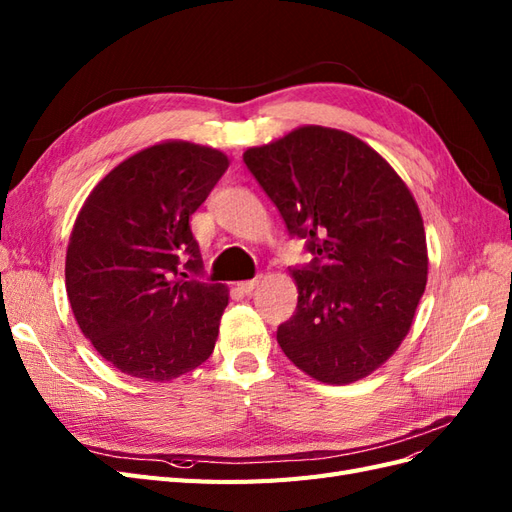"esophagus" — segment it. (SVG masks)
I'll use <instances>...</instances> for the list:
<instances>
[{"mask_svg": "<svg viewBox=\"0 0 512 512\" xmlns=\"http://www.w3.org/2000/svg\"><path fill=\"white\" fill-rule=\"evenodd\" d=\"M258 282H260V275H256L254 280H245V282H239L237 286H239V290H243V292H252V290L258 286Z\"/></svg>", "mask_w": 512, "mask_h": 512, "instance_id": "esophagus-1", "label": "esophagus"}]
</instances>
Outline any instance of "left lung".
Returning <instances> with one entry per match:
<instances>
[{"label": "left lung", "mask_w": 512, "mask_h": 512, "mask_svg": "<svg viewBox=\"0 0 512 512\" xmlns=\"http://www.w3.org/2000/svg\"><path fill=\"white\" fill-rule=\"evenodd\" d=\"M243 162L314 256L292 269L299 303L277 344L320 382L365 378L404 342L427 284L408 185L359 138L322 126L247 149Z\"/></svg>", "instance_id": "left-lung-1"}]
</instances>
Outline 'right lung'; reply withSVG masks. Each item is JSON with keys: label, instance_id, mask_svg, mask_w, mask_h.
<instances>
[{"label": "right lung", "instance_id": "obj_1", "mask_svg": "<svg viewBox=\"0 0 512 512\" xmlns=\"http://www.w3.org/2000/svg\"><path fill=\"white\" fill-rule=\"evenodd\" d=\"M228 168L222 151L168 141L115 166L85 200L66 254L76 322L113 367L168 382L203 365L228 305L203 271L192 213Z\"/></svg>", "mask_w": 512, "mask_h": 512}]
</instances>
